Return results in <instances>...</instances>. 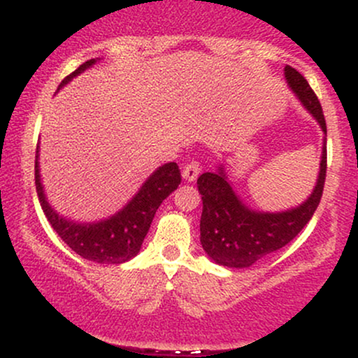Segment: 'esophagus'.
Masks as SVG:
<instances>
[{
    "mask_svg": "<svg viewBox=\"0 0 358 358\" xmlns=\"http://www.w3.org/2000/svg\"><path fill=\"white\" fill-rule=\"evenodd\" d=\"M200 171H202V168H200V165L196 162H192L188 163L187 166L183 168V178L187 180V182H195L196 176L200 175Z\"/></svg>",
    "mask_w": 358,
    "mask_h": 358,
    "instance_id": "esophagus-1",
    "label": "esophagus"
}]
</instances>
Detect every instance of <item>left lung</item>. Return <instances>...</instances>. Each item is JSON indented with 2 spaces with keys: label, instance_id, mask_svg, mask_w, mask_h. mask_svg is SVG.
Here are the masks:
<instances>
[{
  "label": "left lung",
  "instance_id": "left-lung-1",
  "mask_svg": "<svg viewBox=\"0 0 358 358\" xmlns=\"http://www.w3.org/2000/svg\"><path fill=\"white\" fill-rule=\"evenodd\" d=\"M285 77L303 108L316 119L324 133L318 178L311 195L298 207L282 212H261L242 202L224 165L217 166L215 171L200 175L196 180L203 203L200 242L207 256L225 268H249L259 259L285 248L310 222L322 199L327 176V122L322 104L298 71L286 65Z\"/></svg>",
  "mask_w": 358,
  "mask_h": 358
}]
</instances>
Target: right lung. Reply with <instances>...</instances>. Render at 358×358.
Instances as JSON below:
<instances>
[{
  "label": "right lung",
  "mask_w": 358,
  "mask_h": 358,
  "mask_svg": "<svg viewBox=\"0 0 358 358\" xmlns=\"http://www.w3.org/2000/svg\"><path fill=\"white\" fill-rule=\"evenodd\" d=\"M97 60L99 59H90L82 64L76 72L62 80L57 90L69 84L73 77L92 67ZM180 182H182V175H180L178 165L165 163L148 176L136 195L114 215L97 222H76L60 215L48 203L42 178H40L38 146H36L35 185L45 217L50 222L53 231L59 234L60 239L73 252L79 254L82 259L99 262V264H121L136 256L150 231L156 210L163 200L178 188Z\"/></svg>",
  "instance_id": "add662e5"
}]
</instances>
